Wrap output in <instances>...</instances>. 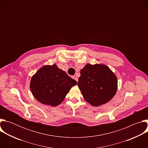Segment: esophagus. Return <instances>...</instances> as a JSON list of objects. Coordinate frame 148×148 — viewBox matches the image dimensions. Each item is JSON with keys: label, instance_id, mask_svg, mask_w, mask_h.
Listing matches in <instances>:
<instances>
[{"label": "esophagus", "instance_id": "34e87169", "mask_svg": "<svg viewBox=\"0 0 148 148\" xmlns=\"http://www.w3.org/2000/svg\"><path fill=\"white\" fill-rule=\"evenodd\" d=\"M72 78L74 79H75L76 81H78V78H77V77H75V76H73V77H72Z\"/></svg>", "mask_w": 148, "mask_h": 148}]
</instances>
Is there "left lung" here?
I'll list each match as a JSON object with an SVG mask.
<instances>
[{
    "instance_id": "left-lung-1",
    "label": "left lung",
    "mask_w": 148,
    "mask_h": 148,
    "mask_svg": "<svg viewBox=\"0 0 148 148\" xmlns=\"http://www.w3.org/2000/svg\"><path fill=\"white\" fill-rule=\"evenodd\" d=\"M78 87L87 102L99 107L115 95L118 81L114 73L103 64H87L80 71Z\"/></svg>"
}]
</instances>
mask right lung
Listing matches in <instances>:
<instances>
[{"mask_svg": "<svg viewBox=\"0 0 148 148\" xmlns=\"http://www.w3.org/2000/svg\"><path fill=\"white\" fill-rule=\"evenodd\" d=\"M77 82L56 64L40 69L30 81V90L35 98L43 104L55 107L64 99Z\"/></svg>", "mask_w": 148, "mask_h": 148, "instance_id": "add662e5", "label": "right lung"}]
</instances>
